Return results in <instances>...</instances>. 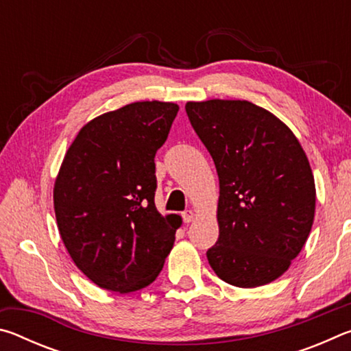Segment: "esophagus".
Wrapping results in <instances>:
<instances>
[{"mask_svg": "<svg viewBox=\"0 0 351 351\" xmlns=\"http://www.w3.org/2000/svg\"><path fill=\"white\" fill-rule=\"evenodd\" d=\"M182 219L184 223H190L193 219V212L192 210H184L182 212Z\"/></svg>", "mask_w": 351, "mask_h": 351, "instance_id": "obj_1", "label": "esophagus"}]
</instances>
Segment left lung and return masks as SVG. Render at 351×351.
Returning <instances> with one entry per match:
<instances>
[{
    "instance_id": "1",
    "label": "left lung",
    "mask_w": 351,
    "mask_h": 351,
    "mask_svg": "<svg viewBox=\"0 0 351 351\" xmlns=\"http://www.w3.org/2000/svg\"><path fill=\"white\" fill-rule=\"evenodd\" d=\"M219 181L218 241L207 251L226 283L255 288L280 277L310 235L316 187L293 132L247 100L187 102Z\"/></svg>"
}]
</instances>
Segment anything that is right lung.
Returning a JSON list of instances; mask_svg holds the SVG:
<instances>
[{
	"mask_svg": "<svg viewBox=\"0 0 351 351\" xmlns=\"http://www.w3.org/2000/svg\"><path fill=\"white\" fill-rule=\"evenodd\" d=\"M180 106L134 102L83 127L54 187V209L71 258L97 287L133 293L154 282L181 218L154 206V154Z\"/></svg>",
	"mask_w": 351,
	"mask_h": 351,
	"instance_id": "obj_1",
	"label": "right lung"
}]
</instances>
